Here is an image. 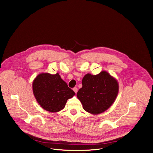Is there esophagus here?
<instances>
[{
	"label": "esophagus",
	"mask_w": 153,
	"mask_h": 153,
	"mask_svg": "<svg viewBox=\"0 0 153 153\" xmlns=\"http://www.w3.org/2000/svg\"><path fill=\"white\" fill-rule=\"evenodd\" d=\"M73 91H74V92H75V93H77V91H78V89H77V88L74 87V88H73Z\"/></svg>",
	"instance_id": "34e87169"
}]
</instances>
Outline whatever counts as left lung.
Masks as SVG:
<instances>
[{
    "label": "left lung",
    "mask_w": 153,
    "mask_h": 153,
    "mask_svg": "<svg viewBox=\"0 0 153 153\" xmlns=\"http://www.w3.org/2000/svg\"><path fill=\"white\" fill-rule=\"evenodd\" d=\"M118 83L108 73L103 71L97 75L86 74L82 87L77 97L84 110L97 115L106 111L114 102L118 93Z\"/></svg>",
    "instance_id": "1"
}]
</instances>
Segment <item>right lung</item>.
Instances as JSON below:
<instances>
[{
  "label": "right lung",
  "mask_w": 153,
  "mask_h": 153,
  "mask_svg": "<svg viewBox=\"0 0 153 153\" xmlns=\"http://www.w3.org/2000/svg\"><path fill=\"white\" fill-rule=\"evenodd\" d=\"M34 96L39 105L45 111L57 112L64 108L68 99L75 95L58 73H41L32 84Z\"/></svg>",
  "instance_id": "add662e5"
}]
</instances>
